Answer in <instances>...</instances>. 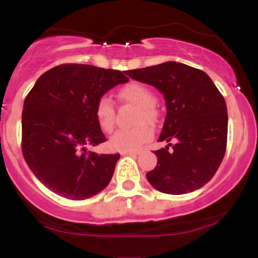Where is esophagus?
Returning a JSON list of instances; mask_svg holds the SVG:
<instances>
[{
  "mask_svg": "<svg viewBox=\"0 0 258 258\" xmlns=\"http://www.w3.org/2000/svg\"><path fill=\"white\" fill-rule=\"evenodd\" d=\"M138 150H130V152H122L121 153V155H131V156H135V155H138Z\"/></svg>",
  "mask_w": 258,
  "mask_h": 258,
  "instance_id": "34e87169",
  "label": "esophagus"
}]
</instances>
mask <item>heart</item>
I'll use <instances>...</instances> for the list:
<instances>
[{"label":"heart","instance_id":"b5f03b06","mask_svg":"<svg viewBox=\"0 0 258 258\" xmlns=\"http://www.w3.org/2000/svg\"><path fill=\"white\" fill-rule=\"evenodd\" d=\"M117 97L122 102L137 106L135 123L138 125L132 128L119 130L115 132L110 138V147L119 152L137 150L153 138V130L148 123H154L158 119V111L154 106L155 97L146 85L139 82H130L121 87L117 92ZM94 114L103 131L110 133L114 130L115 106L111 99L102 97L97 102Z\"/></svg>","mask_w":258,"mask_h":258}]
</instances>
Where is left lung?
Listing matches in <instances>:
<instances>
[{"label":"left lung","mask_w":258,"mask_h":258,"mask_svg":"<svg viewBox=\"0 0 258 258\" xmlns=\"http://www.w3.org/2000/svg\"><path fill=\"white\" fill-rule=\"evenodd\" d=\"M127 75L156 87L166 100L159 142L166 141L168 146L154 152L158 164L147 179L166 194L201 188L226 154L228 114L221 92L203 70L176 61L130 70Z\"/></svg>","instance_id":"left-lung-1"}]
</instances>
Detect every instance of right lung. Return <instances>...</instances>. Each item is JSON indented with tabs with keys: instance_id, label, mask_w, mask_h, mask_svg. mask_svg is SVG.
<instances>
[{
	"instance_id": "obj_1",
	"label": "right lung",
	"mask_w": 258,
	"mask_h": 258,
	"mask_svg": "<svg viewBox=\"0 0 258 258\" xmlns=\"http://www.w3.org/2000/svg\"><path fill=\"white\" fill-rule=\"evenodd\" d=\"M127 73L87 64H61L41 75L24 100L22 150L38 180L67 199L85 200L110 182L120 154L86 147L106 141L94 109Z\"/></svg>"
}]
</instances>
